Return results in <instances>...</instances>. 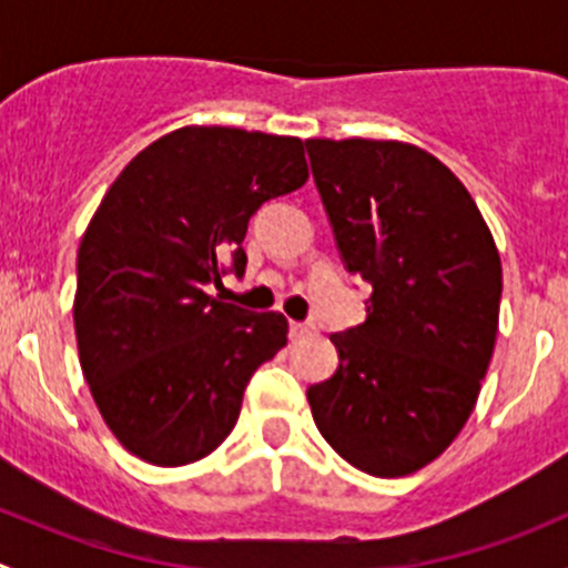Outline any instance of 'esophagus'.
<instances>
[{"mask_svg": "<svg viewBox=\"0 0 568 568\" xmlns=\"http://www.w3.org/2000/svg\"><path fill=\"white\" fill-rule=\"evenodd\" d=\"M307 335H316V324H313V321H291V337Z\"/></svg>", "mask_w": 568, "mask_h": 568, "instance_id": "esophagus-1", "label": "esophagus"}]
</instances>
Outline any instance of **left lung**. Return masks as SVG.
I'll list each match as a JSON object with an SVG mask.
<instances>
[{
	"instance_id": "8db88e82",
	"label": "left lung",
	"mask_w": 568,
	"mask_h": 568,
	"mask_svg": "<svg viewBox=\"0 0 568 568\" xmlns=\"http://www.w3.org/2000/svg\"><path fill=\"white\" fill-rule=\"evenodd\" d=\"M337 250L371 283L365 321L329 341L307 387L321 437L379 478L417 473L456 439L495 352L503 266L464 183L395 140H305Z\"/></svg>"
}]
</instances>
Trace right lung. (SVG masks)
Here are the masks:
<instances>
[{"label": "right lung", "instance_id": "1", "mask_svg": "<svg viewBox=\"0 0 568 568\" xmlns=\"http://www.w3.org/2000/svg\"><path fill=\"white\" fill-rule=\"evenodd\" d=\"M305 181L302 140L227 125L170 131L114 178L79 244L73 326L95 406L129 454L181 467L233 432L288 321L205 285L222 261L244 274L250 216Z\"/></svg>", "mask_w": 568, "mask_h": 568}]
</instances>
